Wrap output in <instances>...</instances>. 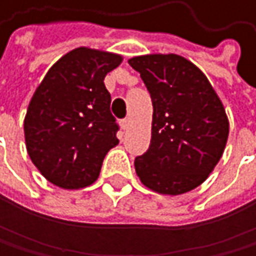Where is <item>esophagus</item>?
Wrapping results in <instances>:
<instances>
[{
  "label": "esophagus",
  "instance_id": "1",
  "mask_svg": "<svg viewBox=\"0 0 256 256\" xmlns=\"http://www.w3.org/2000/svg\"><path fill=\"white\" fill-rule=\"evenodd\" d=\"M121 127H122V130H127L129 129V126H130V120L129 118H124V120H121Z\"/></svg>",
  "mask_w": 256,
  "mask_h": 256
}]
</instances>
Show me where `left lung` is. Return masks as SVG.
I'll return each mask as SVG.
<instances>
[{"label":"left lung","instance_id":"8db88e82","mask_svg":"<svg viewBox=\"0 0 256 256\" xmlns=\"http://www.w3.org/2000/svg\"><path fill=\"white\" fill-rule=\"evenodd\" d=\"M152 98V140L135 158V170L149 189L180 195L209 176L229 135L224 107L209 80L180 55L129 60Z\"/></svg>","mask_w":256,"mask_h":256}]
</instances>
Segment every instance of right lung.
Returning <instances> with one entry per match:
<instances>
[{
  "label": "right lung",
  "instance_id": "obj_1",
  "mask_svg": "<svg viewBox=\"0 0 256 256\" xmlns=\"http://www.w3.org/2000/svg\"><path fill=\"white\" fill-rule=\"evenodd\" d=\"M121 61L115 54L75 48L52 66L34 94L24 120L27 152L55 186H90L118 144L120 126L104 78Z\"/></svg>",
  "mask_w": 256,
  "mask_h": 256
}]
</instances>
